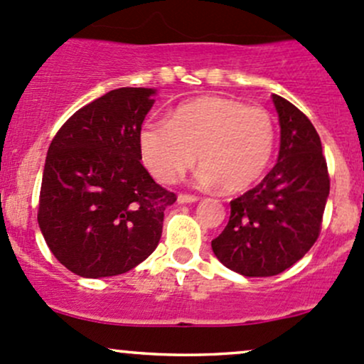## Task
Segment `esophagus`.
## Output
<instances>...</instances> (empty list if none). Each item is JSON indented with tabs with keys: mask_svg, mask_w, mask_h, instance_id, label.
<instances>
[{
	"mask_svg": "<svg viewBox=\"0 0 364 364\" xmlns=\"http://www.w3.org/2000/svg\"><path fill=\"white\" fill-rule=\"evenodd\" d=\"M197 200H198V197H195V195H186V193L178 195V203H193Z\"/></svg>",
	"mask_w": 364,
	"mask_h": 364,
	"instance_id": "obj_1",
	"label": "esophagus"
}]
</instances>
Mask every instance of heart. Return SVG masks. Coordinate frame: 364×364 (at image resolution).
Here are the masks:
<instances>
[{
    "mask_svg": "<svg viewBox=\"0 0 364 364\" xmlns=\"http://www.w3.org/2000/svg\"><path fill=\"white\" fill-rule=\"evenodd\" d=\"M274 121L262 107L225 97H200L176 107L169 121H149L139 129L145 166L162 183H174L197 161L198 181L219 183L228 193L252 186L269 166Z\"/></svg>",
    "mask_w": 364,
    "mask_h": 364,
    "instance_id": "1",
    "label": "heart"
}]
</instances>
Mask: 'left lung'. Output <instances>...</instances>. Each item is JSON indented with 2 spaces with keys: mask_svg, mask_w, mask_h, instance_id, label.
Segmentation results:
<instances>
[{
  "mask_svg": "<svg viewBox=\"0 0 364 364\" xmlns=\"http://www.w3.org/2000/svg\"><path fill=\"white\" fill-rule=\"evenodd\" d=\"M279 121L278 162L266 178L230 202L231 215L213 252L243 277H274L301 261L318 240L330 178L321 139L289 100L273 95Z\"/></svg>",
  "mask_w": 364,
  "mask_h": 364,
  "instance_id": "1",
  "label": "left lung"
}]
</instances>
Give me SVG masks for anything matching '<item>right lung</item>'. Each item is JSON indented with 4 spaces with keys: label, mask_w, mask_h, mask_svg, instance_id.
<instances>
[{
    "label": "right lung",
    "mask_w": 364,
    "mask_h": 364,
    "mask_svg": "<svg viewBox=\"0 0 364 364\" xmlns=\"http://www.w3.org/2000/svg\"><path fill=\"white\" fill-rule=\"evenodd\" d=\"M155 93L109 91L75 112L48 149L38 223L60 264L79 277L126 273L161 240L176 195L139 162V129Z\"/></svg>",
    "instance_id": "add662e5"
}]
</instances>
